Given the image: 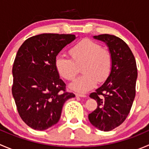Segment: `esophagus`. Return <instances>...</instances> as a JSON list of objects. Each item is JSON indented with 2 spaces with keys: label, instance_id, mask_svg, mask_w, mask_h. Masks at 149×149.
Instances as JSON below:
<instances>
[{
  "label": "esophagus",
  "instance_id": "1",
  "mask_svg": "<svg viewBox=\"0 0 149 149\" xmlns=\"http://www.w3.org/2000/svg\"><path fill=\"white\" fill-rule=\"evenodd\" d=\"M76 97H86V96L85 94H76Z\"/></svg>",
  "mask_w": 149,
  "mask_h": 149
}]
</instances>
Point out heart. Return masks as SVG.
<instances>
[{
  "mask_svg": "<svg viewBox=\"0 0 149 149\" xmlns=\"http://www.w3.org/2000/svg\"><path fill=\"white\" fill-rule=\"evenodd\" d=\"M72 58L58 55L55 59L57 71L64 79L72 80L78 73V65L83 64L82 73L71 84V89L84 93L92 89L97 81L104 82L110 74L112 58L107 49L89 39H84L70 49Z\"/></svg>",
  "mask_w": 149,
  "mask_h": 149,
  "instance_id": "obj_1",
  "label": "heart"
}]
</instances>
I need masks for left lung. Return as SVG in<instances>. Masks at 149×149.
I'll use <instances>...</instances> for the list:
<instances>
[{
	"instance_id": "8db88e82",
	"label": "left lung",
	"mask_w": 149,
	"mask_h": 149,
	"mask_svg": "<svg viewBox=\"0 0 149 149\" xmlns=\"http://www.w3.org/2000/svg\"><path fill=\"white\" fill-rule=\"evenodd\" d=\"M93 37L108 47L112 66L104 83L89 95L97 101V107L88 120L99 130L109 131L125 121L131 109L136 96V62L130 47L119 37L107 34Z\"/></svg>"
}]
</instances>
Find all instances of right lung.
Listing matches in <instances>:
<instances>
[{"label":"right lung","mask_w":149,"mask_h":149,"mask_svg":"<svg viewBox=\"0 0 149 149\" xmlns=\"http://www.w3.org/2000/svg\"><path fill=\"white\" fill-rule=\"evenodd\" d=\"M76 38L74 34H41L25 40L18 50L12 69V94L22 120L34 130L55 125L64 103L75 97L65 91L55 59Z\"/></svg>","instance_id":"add662e5"}]
</instances>
